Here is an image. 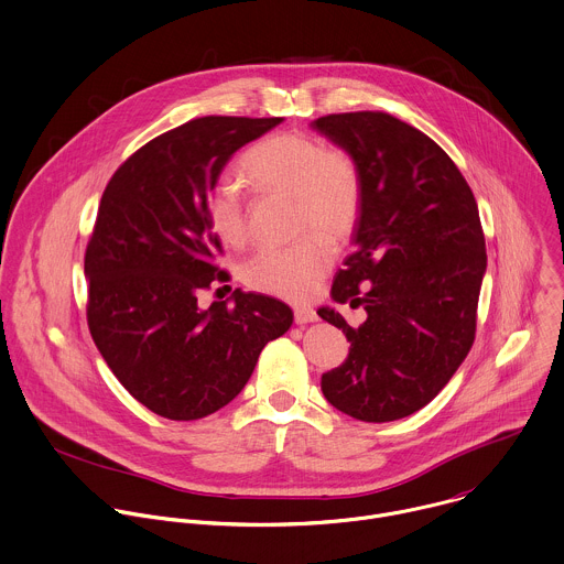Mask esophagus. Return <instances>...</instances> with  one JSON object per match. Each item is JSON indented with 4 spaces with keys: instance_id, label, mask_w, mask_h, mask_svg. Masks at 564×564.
<instances>
[{
    "instance_id": "34e87169",
    "label": "esophagus",
    "mask_w": 564,
    "mask_h": 564,
    "mask_svg": "<svg viewBox=\"0 0 564 564\" xmlns=\"http://www.w3.org/2000/svg\"><path fill=\"white\" fill-rule=\"evenodd\" d=\"M293 317H295V324H311V322H317V313L311 308V306H300L293 311Z\"/></svg>"
}]
</instances>
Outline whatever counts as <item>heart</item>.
<instances>
[{
    "label": "heart",
    "instance_id": "obj_1",
    "mask_svg": "<svg viewBox=\"0 0 564 564\" xmlns=\"http://www.w3.org/2000/svg\"><path fill=\"white\" fill-rule=\"evenodd\" d=\"M242 170L260 192L293 196L295 231H313L293 245L267 247L251 256L242 267L245 284L291 302L308 300L335 258L325 239L346 240L361 216L364 181L355 156L317 137L284 132L253 145L242 159ZM207 216L225 245L247 242L249 205L236 183L220 181L212 189Z\"/></svg>",
    "mask_w": 564,
    "mask_h": 564
}]
</instances>
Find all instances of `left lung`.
Returning <instances> with one entry per match:
<instances>
[{
	"mask_svg": "<svg viewBox=\"0 0 564 564\" xmlns=\"http://www.w3.org/2000/svg\"><path fill=\"white\" fill-rule=\"evenodd\" d=\"M313 128L355 156L364 181L355 251L330 293L368 317L352 328L317 311L350 341L322 392L352 419L397 421L430 403L474 344L487 267L476 200L454 161L392 115H328Z\"/></svg>",
	"mask_w": 564,
	"mask_h": 564,
	"instance_id": "8db88e82",
	"label": "left lung"
}]
</instances>
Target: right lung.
I'll return each instance as SVG.
<instances>
[{
	"label": "right lung",
	"mask_w": 564,
	"mask_h": 564,
	"mask_svg": "<svg viewBox=\"0 0 564 564\" xmlns=\"http://www.w3.org/2000/svg\"><path fill=\"white\" fill-rule=\"evenodd\" d=\"M282 121H187L137 150L101 196L86 249L88 328L123 388L165 419L196 421L227 405L262 348L293 324L284 302L260 293L198 306L227 280L209 194L234 152Z\"/></svg>",
	"instance_id": "obj_1"
}]
</instances>
